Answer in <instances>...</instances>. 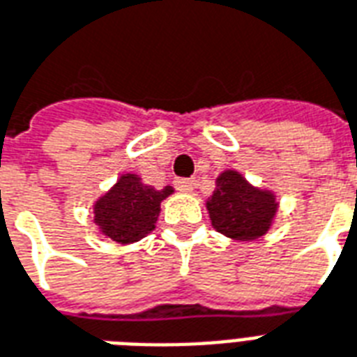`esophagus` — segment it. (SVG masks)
I'll use <instances>...</instances> for the list:
<instances>
[{"label":"esophagus","mask_w":357,"mask_h":357,"mask_svg":"<svg viewBox=\"0 0 357 357\" xmlns=\"http://www.w3.org/2000/svg\"><path fill=\"white\" fill-rule=\"evenodd\" d=\"M174 185H176V189H179V191H192L195 189V185H197V181L192 178H178L176 181H174Z\"/></svg>","instance_id":"1"}]
</instances>
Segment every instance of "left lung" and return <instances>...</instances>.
Wrapping results in <instances>:
<instances>
[{
	"label": "left lung",
	"instance_id": "8db88e82",
	"mask_svg": "<svg viewBox=\"0 0 357 357\" xmlns=\"http://www.w3.org/2000/svg\"><path fill=\"white\" fill-rule=\"evenodd\" d=\"M276 200L268 191H259L238 172L227 170L218 178V189L208 200L213 229L234 240H255L273 223Z\"/></svg>",
	"mask_w": 357,
	"mask_h": 357
}]
</instances>
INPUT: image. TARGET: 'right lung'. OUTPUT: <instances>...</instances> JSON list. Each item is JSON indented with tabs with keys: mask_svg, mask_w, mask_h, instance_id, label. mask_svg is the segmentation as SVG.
<instances>
[{
	"mask_svg": "<svg viewBox=\"0 0 357 357\" xmlns=\"http://www.w3.org/2000/svg\"><path fill=\"white\" fill-rule=\"evenodd\" d=\"M172 195V187L157 191L138 176L125 174L117 185L105 192L94 206V221L105 236L119 244H132L155 229L160 202Z\"/></svg>",
	"mask_w": 357,
	"mask_h": 357,
	"instance_id": "add662e5",
	"label": "right lung"
}]
</instances>
